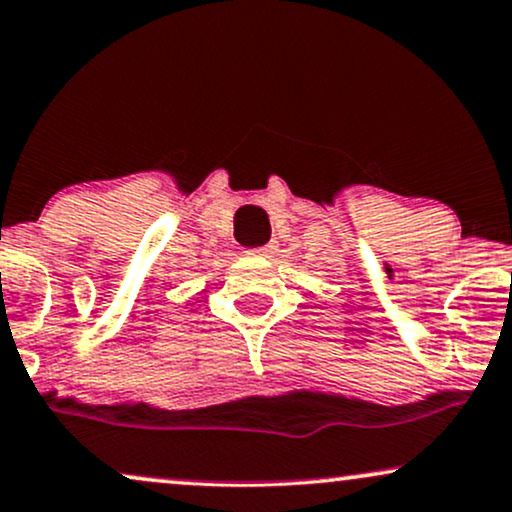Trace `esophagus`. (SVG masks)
Masks as SVG:
<instances>
[{"instance_id": "esophagus-1", "label": "esophagus", "mask_w": 512, "mask_h": 512, "mask_svg": "<svg viewBox=\"0 0 512 512\" xmlns=\"http://www.w3.org/2000/svg\"><path fill=\"white\" fill-rule=\"evenodd\" d=\"M274 243H267V245H262V248H257V252H260V255H264V257H272L274 255Z\"/></svg>"}]
</instances>
